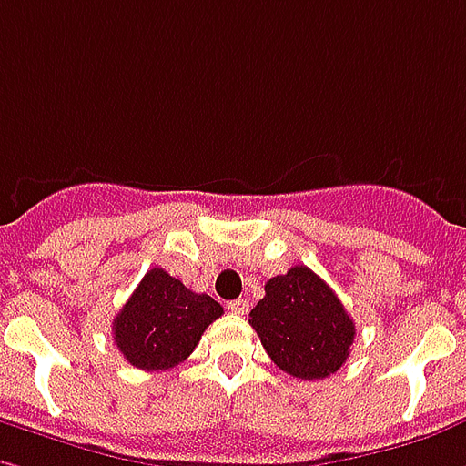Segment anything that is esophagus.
<instances>
[{"label": "esophagus", "mask_w": 466, "mask_h": 466, "mask_svg": "<svg viewBox=\"0 0 466 466\" xmlns=\"http://www.w3.org/2000/svg\"><path fill=\"white\" fill-rule=\"evenodd\" d=\"M229 311L244 316V313L249 311V301H247V299H237V301H229Z\"/></svg>", "instance_id": "esophagus-1"}]
</instances>
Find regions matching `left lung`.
<instances>
[{"mask_svg":"<svg viewBox=\"0 0 466 466\" xmlns=\"http://www.w3.org/2000/svg\"><path fill=\"white\" fill-rule=\"evenodd\" d=\"M249 313L268 358L301 380H323L346 363L356 323L343 303L309 267H291L268 279Z\"/></svg>","mask_w":466,"mask_h":466,"instance_id":"8db88e82","label":"left lung"}]
</instances>
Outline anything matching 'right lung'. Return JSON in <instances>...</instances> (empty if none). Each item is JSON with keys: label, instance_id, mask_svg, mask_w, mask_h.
Returning a JSON list of instances; mask_svg holds the SVG:
<instances>
[{"label": "right lung", "instance_id": "1", "mask_svg": "<svg viewBox=\"0 0 466 466\" xmlns=\"http://www.w3.org/2000/svg\"><path fill=\"white\" fill-rule=\"evenodd\" d=\"M224 313L165 268H150L113 320V340L140 370H167L198 348L205 329Z\"/></svg>", "mask_w": 466, "mask_h": 466}]
</instances>
